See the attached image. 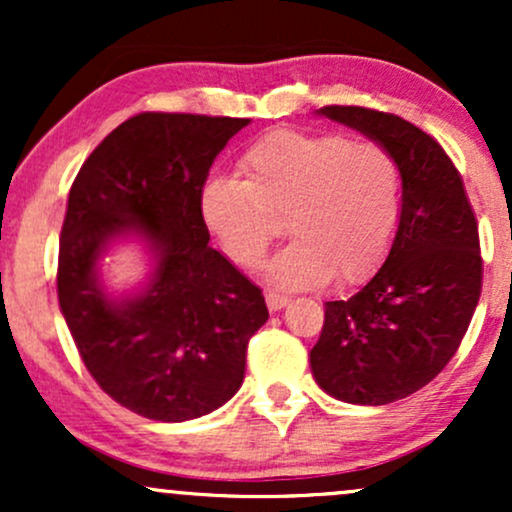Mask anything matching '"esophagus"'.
<instances>
[{"mask_svg": "<svg viewBox=\"0 0 512 512\" xmlns=\"http://www.w3.org/2000/svg\"><path fill=\"white\" fill-rule=\"evenodd\" d=\"M264 298H267V308L269 310H281L286 303H289V296H286V293H279V291H272V289L264 293Z\"/></svg>", "mask_w": 512, "mask_h": 512, "instance_id": "obj_1", "label": "esophagus"}]
</instances>
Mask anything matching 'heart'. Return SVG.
I'll return each mask as SVG.
<instances>
[{
    "mask_svg": "<svg viewBox=\"0 0 512 512\" xmlns=\"http://www.w3.org/2000/svg\"><path fill=\"white\" fill-rule=\"evenodd\" d=\"M238 178L202 190V219L240 267H257L281 233L293 240L269 274L276 284L315 286L373 272L402 216V170L387 146L342 132L276 129L248 146Z\"/></svg>",
    "mask_w": 512,
    "mask_h": 512,
    "instance_id": "obj_1",
    "label": "heart"
}]
</instances>
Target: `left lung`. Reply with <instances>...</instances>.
<instances>
[{
  "label": "left lung",
  "instance_id": "1",
  "mask_svg": "<svg viewBox=\"0 0 512 512\" xmlns=\"http://www.w3.org/2000/svg\"><path fill=\"white\" fill-rule=\"evenodd\" d=\"M322 115L387 146L402 170V216L390 255L366 286L325 303L310 349L317 385L351 404H390L431 383L455 356L479 303V223L460 170L431 134L361 105Z\"/></svg>",
  "mask_w": 512,
  "mask_h": 512
}]
</instances>
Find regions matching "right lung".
<instances>
[{"instance_id":"add662e5","label":"right lung","mask_w":512,"mask_h":512,"mask_svg":"<svg viewBox=\"0 0 512 512\" xmlns=\"http://www.w3.org/2000/svg\"><path fill=\"white\" fill-rule=\"evenodd\" d=\"M248 117L139 113L86 158L69 190L57 296L103 392L156 421H187L243 385L248 342L267 322L262 289L209 248L202 190ZM139 232L157 252L142 297L113 304L95 279L104 245Z\"/></svg>"}]
</instances>
